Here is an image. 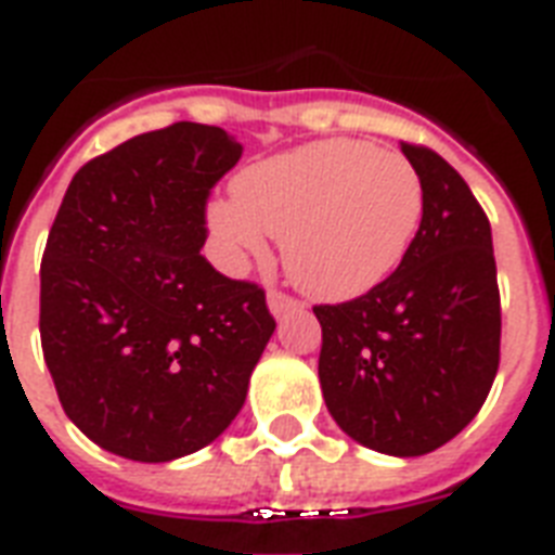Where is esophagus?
Listing matches in <instances>:
<instances>
[{
  "label": "esophagus",
  "instance_id": "34e87169",
  "mask_svg": "<svg viewBox=\"0 0 555 555\" xmlns=\"http://www.w3.org/2000/svg\"><path fill=\"white\" fill-rule=\"evenodd\" d=\"M269 309H272L274 318H281V314H286V311H295V309H304V304L300 300H295L292 295H286V292H281V288H269Z\"/></svg>",
  "mask_w": 555,
  "mask_h": 555
}]
</instances>
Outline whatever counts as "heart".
Returning a JSON list of instances; mask_svg holds the SVG:
<instances>
[{"instance_id":"1","label":"heart","mask_w":555,"mask_h":555,"mask_svg":"<svg viewBox=\"0 0 555 555\" xmlns=\"http://www.w3.org/2000/svg\"><path fill=\"white\" fill-rule=\"evenodd\" d=\"M423 206V178L405 155L326 139L246 167L235 201H215L206 221L232 263L267 258V235L281 237L297 286L346 300L400 267Z\"/></svg>"}]
</instances>
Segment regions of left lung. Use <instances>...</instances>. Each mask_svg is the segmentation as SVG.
Segmentation results:
<instances>
[{
  "mask_svg": "<svg viewBox=\"0 0 555 555\" xmlns=\"http://www.w3.org/2000/svg\"><path fill=\"white\" fill-rule=\"evenodd\" d=\"M425 206L386 281L337 306L323 328L328 414L371 451L423 456L479 414L499 369L502 306L488 215L465 178L428 146L402 141Z\"/></svg>",
  "mask_w": 555,
  "mask_h": 555,
  "instance_id": "obj_1",
  "label": "left lung"
}]
</instances>
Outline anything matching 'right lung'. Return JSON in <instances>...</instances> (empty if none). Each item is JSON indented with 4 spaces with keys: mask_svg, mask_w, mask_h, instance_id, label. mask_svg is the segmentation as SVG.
Listing matches in <instances>:
<instances>
[{
    "mask_svg": "<svg viewBox=\"0 0 555 555\" xmlns=\"http://www.w3.org/2000/svg\"><path fill=\"white\" fill-rule=\"evenodd\" d=\"M244 146L178 121L73 176L41 255L39 332L64 414L104 451L169 462L221 437L274 332L267 292L201 255Z\"/></svg>",
    "mask_w": 555,
    "mask_h": 555,
    "instance_id": "right-lung-1",
    "label": "right lung"
}]
</instances>
